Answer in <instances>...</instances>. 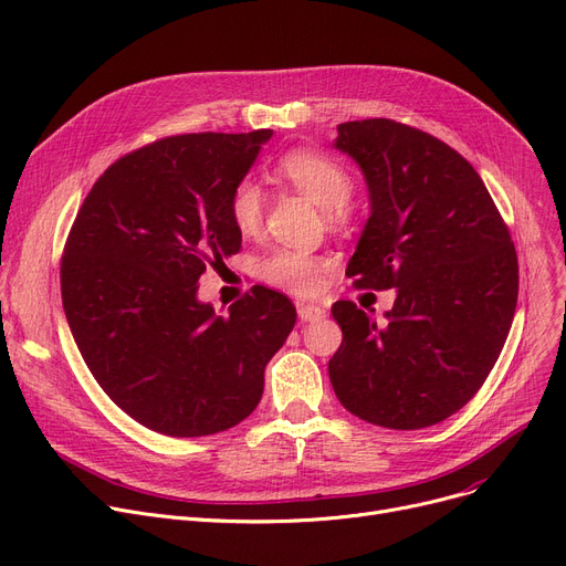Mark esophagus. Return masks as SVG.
I'll list each match as a JSON object with an SVG mask.
<instances>
[{"label":"esophagus","mask_w":566,"mask_h":566,"mask_svg":"<svg viewBox=\"0 0 566 566\" xmlns=\"http://www.w3.org/2000/svg\"><path fill=\"white\" fill-rule=\"evenodd\" d=\"M298 316L301 321H318L325 316V307L314 303H298Z\"/></svg>","instance_id":"esophagus-1"}]
</instances>
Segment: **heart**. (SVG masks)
I'll list each match as a JSON object with an SVG mask.
<instances>
[{
  "mask_svg": "<svg viewBox=\"0 0 566 566\" xmlns=\"http://www.w3.org/2000/svg\"><path fill=\"white\" fill-rule=\"evenodd\" d=\"M280 174L291 186L307 195L323 208V216L333 227H344L350 220L353 176L328 154L298 148L280 158ZM229 218L243 235H252L263 218V190L254 178H241L229 197ZM325 261L303 250L280 248L261 259L259 275L271 286L291 293H312L318 289Z\"/></svg>",
  "mask_w": 566,
  "mask_h": 566,
  "instance_id": "1",
  "label": "heart"
}]
</instances>
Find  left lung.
Listing matches in <instances>:
<instances>
[{"label": "left lung", "mask_w": 566, "mask_h": 566, "mask_svg": "<svg viewBox=\"0 0 566 566\" xmlns=\"http://www.w3.org/2000/svg\"><path fill=\"white\" fill-rule=\"evenodd\" d=\"M335 146L360 165L371 216L346 275L397 289L378 325L337 301L342 346L328 363L337 399L385 429H424L463 408L491 374L518 298V256L474 167L438 137L365 118Z\"/></svg>", "instance_id": "1"}]
</instances>
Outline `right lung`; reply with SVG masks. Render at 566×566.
Listing matches in <instances>:
<instances>
[{"label":"right lung","mask_w":566,"mask_h":566,"mask_svg":"<svg viewBox=\"0 0 566 566\" xmlns=\"http://www.w3.org/2000/svg\"><path fill=\"white\" fill-rule=\"evenodd\" d=\"M273 130L156 139L112 163L80 206L62 256L75 344L105 395L146 429L197 438L243 422L295 325L286 295L252 286L218 316L206 268L241 250L233 186Z\"/></svg>","instance_id":"right-lung-1"}]
</instances>
